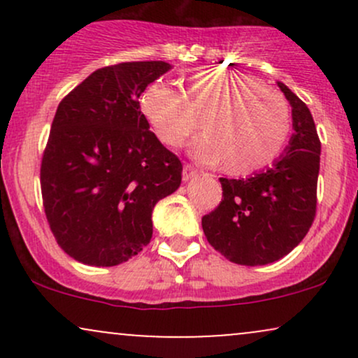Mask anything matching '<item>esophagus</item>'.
Returning a JSON list of instances; mask_svg holds the SVG:
<instances>
[{
  "label": "esophagus",
  "mask_w": 358,
  "mask_h": 358,
  "mask_svg": "<svg viewBox=\"0 0 358 358\" xmlns=\"http://www.w3.org/2000/svg\"><path fill=\"white\" fill-rule=\"evenodd\" d=\"M193 176H196V170L190 165H185L183 166V182H188V180H192Z\"/></svg>",
  "instance_id": "obj_1"
}]
</instances>
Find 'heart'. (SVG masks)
I'll list each match as a JSON object with an SVG mask.
<instances>
[{
	"instance_id": "heart-1",
	"label": "heart",
	"mask_w": 358,
	"mask_h": 358,
	"mask_svg": "<svg viewBox=\"0 0 358 358\" xmlns=\"http://www.w3.org/2000/svg\"><path fill=\"white\" fill-rule=\"evenodd\" d=\"M139 110L162 143L178 146L195 129L202 114L203 133L188 151L203 165H220L234 173L268 166L285 150L291 113L276 89L239 71H200L182 92L166 80L143 90Z\"/></svg>"
}]
</instances>
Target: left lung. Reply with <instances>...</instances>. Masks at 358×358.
<instances>
[{"mask_svg": "<svg viewBox=\"0 0 358 358\" xmlns=\"http://www.w3.org/2000/svg\"><path fill=\"white\" fill-rule=\"evenodd\" d=\"M293 136L264 170L248 178H220L222 202L203 215L208 244L229 261L264 266L289 254L310 231L316 212L320 145L310 109L282 82Z\"/></svg>", "mask_w": 358, "mask_h": 358, "instance_id": "8db88e82", "label": "left lung"}]
</instances>
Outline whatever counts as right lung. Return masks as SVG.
Returning <instances> with one entry per match:
<instances>
[{
    "label": "right lung",
    "mask_w": 358,
    "mask_h": 358,
    "mask_svg": "<svg viewBox=\"0 0 358 358\" xmlns=\"http://www.w3.org/2000/svg\"><path fill=\"white\" fill-rule=\"evenodd\" d=\"M171 69L124 62L92 72L60 102L40 183L57 242L82 264L109 268L141 252L155 205L178 190L182 162L159 143L139 96Z\"/></svg>",
    "instance_id": "obj_1"
}]
</instances>
